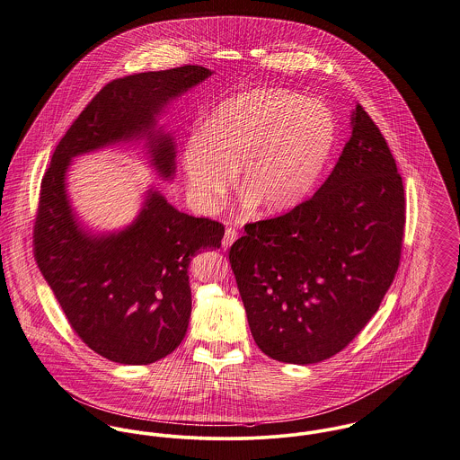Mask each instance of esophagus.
<instances>
[{
  "mask_svg": "<svg viewBox=\"0 0 460 460\" xmlns=\"http://www.w3.org/2000/svg\"><path fill=\"white\" fill-rule=\"evenodd\" d=\"M238 238V231L234 227H227L226 233H224V238H222V247L229 248Z\"/></svg>",
  "mask_w": 460,
  "mask_h": 460,
  "instance_id": "obj_1",
  "label": "esophagus"
}]
</instances>
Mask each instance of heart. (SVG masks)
<instances>
[{
  "label": "heart",
  "instance_id": "1",
  "mask_svg": "<svg viewBox=\"0 0 460 460\" xmlns=\"http://www.w3.org/2000/svg\"><path fill=\"white\" fill-rule=\"evenodd\" d=\"M336 142L329 108L287 89H252L213 110L181 150L189 196L203 210L222 205L238 166V192L266 213L297 207L317 185Z\"/></svg>",
  "mask_w": 460,
  "mask_h": 460
}]
</instances>
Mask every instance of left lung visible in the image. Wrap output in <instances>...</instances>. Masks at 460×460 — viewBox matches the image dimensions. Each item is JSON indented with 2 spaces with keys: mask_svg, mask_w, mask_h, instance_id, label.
Instances as JSON below:
<instances>
[{
  "mask_svg": "<svg viewBox=\"0 0 460 460\" xmlns=\"http://www.w3.org/2000/svg\"><path fill=\"white\" fill-rule=\"evenodd\" d=\"M352 137L312 199L245 226L229 252L250 332L275 360L341 352L380 308L404 234V187L384 135L355 106Z\"/></svg>",
  "mask_w": 460,
  "mask_h": 460,
  "instance_id": "obj_1",
  "label": "left lung"
}]
</instances>
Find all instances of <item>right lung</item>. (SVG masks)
Masks as SVG:
<instances>
[{"instance_id": "add662e5", "label": "right lung", "mask_w": 460, "mask_h": 460, "mask_svg": "<svg viewBox=\"0 0 460 460\" xmlns=\"http://www.w3.org/2000/svg\"><path fill=\"white\" fill-rule=\"evenodd\" d=\"M212 73L187 65L106 84L56 146L41 180L38 268L73 331L111 362L150 364L181 343L192 310L189 264L196 253L220 248L224 226L180 212L150 185L131 224L98 233L71 205L70 164L106 146L143 142L157 175L173 180L177 145L157 119Z\"/></svg>"}]
</instances>
